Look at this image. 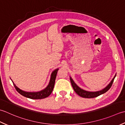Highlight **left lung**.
<instances>
[{"label":"left lung","instance_id":"1","mask_svg":"<svg viewBox=\"0 0 125 125\" xmlns=\"http://www.w3.org/2000/svg\"><path fill=\"white\" fill-rule=\"evenodd\" d=\"M116 74L114 75V77L112 79V80L111 81V82L109 83L108 85L105 87L103 90L98 91H95V92H92V91H86L85 90H83V89L81 88L80 87H79V86L75 83L74 81L72 79V78L70 77V81L71 84H72V86L73 87V88L74 91L78 95H79L80 96H81L83 98H93L95 97H97V96L106 93L107 91H108L109 89H110L112 85V83L114 81V78L116 77Z\"/></svg>","mask_w":125,"mask_h":125}]
</instances>
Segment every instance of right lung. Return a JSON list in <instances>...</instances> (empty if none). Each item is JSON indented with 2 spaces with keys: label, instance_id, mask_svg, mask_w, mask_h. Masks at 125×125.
Returning <instances> with one entry per match:
<instances>
[{
  "label": "right lung",
  "instance_id": "obj_1",
  "mask_svg": "<svg viewBox=\"0 0 125 125\" xmlns=\"http://www.w3.org/2000/svg\"><path fill=\"white\" fill-rule=\"evenodd\" d=\"M58 70H59V68H57V69L54 70L52 72L51 75V78H50L49 83H48L47 87L45 88L44 90L38 91V92H26V91L22 90L21 89H20L19 87H17V86L16 85V84L13 82V81L11 79V80H12L13 83L14 87L16 88V90L18 92L20 93L21 95L25 96V97L32 99H44V98L48 97V96H49L52 92L53 88H54V86L55 78H56V77H57V72Z\"/></svg>",
  "mask_w": 125,
  "mask_h": 125
}]
</instances>
